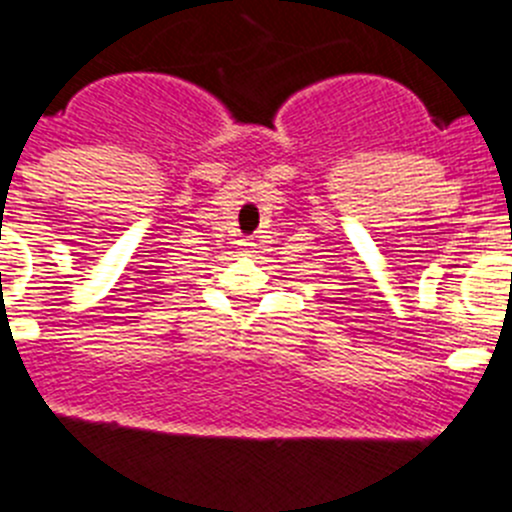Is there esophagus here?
I'll list each match as a JSON object with an SVG mask.
<instances>
[{
    "label": "esophagus",
    "instance_id": "esophagus-1",
    "mask_svg": "<svg viewBox=\"0 0 512 512\" xmlns=\"http://www.w3.org/2000/svg\"><path fill=\"white\" fill-rule=\"evenodd\" d=\"M245 245V250H252V242H242Z\"/></svg>",
    "mask_w": 512,
    "mask_h": 512
}]
</instances>
